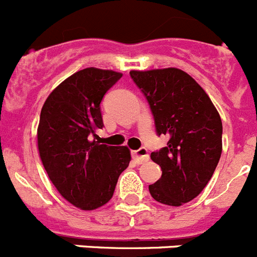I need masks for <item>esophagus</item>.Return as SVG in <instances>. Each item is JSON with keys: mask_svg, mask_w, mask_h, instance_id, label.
<instances>
[{"mask_svg": "<svg viewBox=\"0 0 257 257\" xmlns=\"http://www.w3.org/2000/svg\"><path fill=\"white\" fill-rule=\"evenodd\" d=\"M132 156H133V159L137 164H143L150 159L149 154H147V150L145 147H141L140 150H136V151L132 152Z\"/></svg>", "mask_w": 257, "mask_h": 257, "instance_id": "esophagus-1", "label": "esophagus"}]
</instances>
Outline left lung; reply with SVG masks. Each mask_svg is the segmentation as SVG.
Returning <instances> with one entry per match:
<instances>
[{"instance_id": "obj_1", "label": "left lung", "mask_w": 257, "mask_h": 257, "mask_svg": "<svg viewBox=\"0 0 257 257\" xmlns=\"http://www.w3.org/2000/svg\"><path fill=\"white\" fill-rule=\"evenodd\" d=\"M129 74L149 102L156 133L169 137L166 147L151 154L163 174L149 186L150 193L157 202L180 206L200 195L218 165L220 115L202 87L180 69Z\"/></svg>"}]
</instances>
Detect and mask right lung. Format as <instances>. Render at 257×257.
<instances>
[{"mask_svg":"<svg viewBox=\"0 0 257 257\" xmlns=\"http://www.w3.org/2000/svg\"><path fill=\"white\" fill-rule=\"evenodd\" d=\"M121 77L97 68L77 71L51 92L41 111L37 141L43 166L60 195L82 210L111 200L131 161L126 146L101 145L94 134L103 126L101 101Z\"/></svg>","mask_w":257,"mask_h":257,"instance_id":"1","label":"right lung"}]
</instances>
